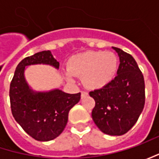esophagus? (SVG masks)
Returning <instances> with one entry per match:
<instances>
[{
  "instance_id": "34e87169",
  "label": "esophagus",
  "mask_w": 159,
  "mask_h": 159,
  "mask_svg": "<svg viewBox=\"0 0 159 159\" xmlns=\"http://www.w3.org/2000/svg\"><path fill=\"white\" fill-rule=\"evenodd\" d=\"M88 95H89V93H88L87 91H81V98L85 97V96H87Z\"/></svg>"
}]
</instances>
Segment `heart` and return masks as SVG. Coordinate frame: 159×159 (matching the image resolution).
Returning <instances> with one entry per match:
<instances>
[{
  "instance_id": "heart-1",
  "label": "heart",
  "mask_w": 159,
  "mask_h": 159,
  "mask_svg": "<svg viewBox=\"0 0 159 159\" xmlns=\"http://www.w3.org/2000/svg\"><path fill=\"white\" fill-rule=\"evenodd\" d=\"M118 68V58L111 52L88 51L77 55L68 64L67 78L71 74L83 77V84L89 89H101L112 80Z\"/></svg>"
}]
</instances>
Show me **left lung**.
Wrapping results in <instances>:
<instances>
[{
  "instance_id": "8db88e82",
  "label": "left lung",
  "mask_w": 159,
  "mask_h": 159,
  "mask_svg": "<svg viewBox=\"0 0 159 159\" xmlns=\"http://www.w3.org/2000/svg\"><path fill=\"white\" fill-rule=\"evenodd\" d=\"M119 57L117 76L104 87L89 92L95 105L92 118L109 135H122L136 123L145 103L143 75L130 54L113 47Z\"/></svg>"
}]
</instances>
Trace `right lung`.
<instances>
[{"label": "right lung", "instance_id": "1", "mask_svg": "<svg viewBox=\"0 0 159 159\" xmlns=\"http://www.w3.org/2000/svg\"><path fill=\"white\" fill-rule=\"evenodd\" d=\"M38 64L59 68V63L49 50L24 58L17 64L9 86L10 108L16 121L31 137L48 142L64 131L69 111L80 100V93L67 94L59 89L33 91L25 81L24 72L25 66Z\"/></svg>", "mask_w": 159, "mask_h": 159}]
</instances>
